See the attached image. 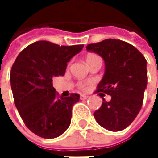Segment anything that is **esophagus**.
Here are the masks:
<instances>
[{
	"label": "esophagus",
	"instance_id": "obj_1",
	"mask_svg": "<svg viewBox=\"0 0 158 158\" xmlns=\"http://www.w3.org/2000/svg\"><path fill=\"white\" fill-rule=\"evenodd\" d=\"M89 96L88 95H85V94H80V100H86L88 99Z\"/></svg>",
	"mask_w": 158,
	"mask_h": 158
}]
</instances>
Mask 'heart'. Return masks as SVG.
<instances>
[{
  "label": "heart",
  "mask_w": 158,
  "mask_h": 158,
  "mask_svg": "<svg viewBox=\"0 0 158 158\" xmlns=\"http://www.w3.org/2000/svg\"><path fill=\"white\" fill-rule=\"evenodd\" d=\"M95 57H98L97 56H95V55H89L88 56H87V61H89V60H90V59H92V58H95ZM86 87H87V85H86V83H83V82H80L79 83V89H86Z\"/></svg>",
  "instance_id": "b5f03b06"
}]
</instances>
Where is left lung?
Here are the masks:
<instances>
[{
	"label": "left lung",
	"instance_id": "1",
	"mask_svg": "<svg viewBox=\"0 0 158 158\" xmlns=\"http://www.w3.org/2000/svg\"><path fill=\"white\" fill-rule=\"evenodd\" d=\"M86 48L100 55L105 63L104 76L95 92L111 97L110 102L102 99L101 108L93 115L103 128L122 131L133 123L142 108L147 84L146 60L134 46L118 39H105Z\"/></svg>",
	"mask_w": 158,
	"mask_h": 158
}]
</instances>
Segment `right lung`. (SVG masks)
Returning <instances> with one entry per match:
<instances>
[{"label":"right lung","instance_id":"obj_1","mask_svg":"<svg viewBox=\"0 0 158 158\" xmlns=\"http://www.w3.org/2000/svg\"><path fill=\"white\" fill-rule=\"evenodd\" d=\"M83 47L37 41L16 57L10 74L15 104L26 127L40 137L56 138L70 124L79 95L59 97L52 82L54 77L64 76L68 62Z\"/></svg>","mask_w":158,"mask_h":158}]
</instances>
